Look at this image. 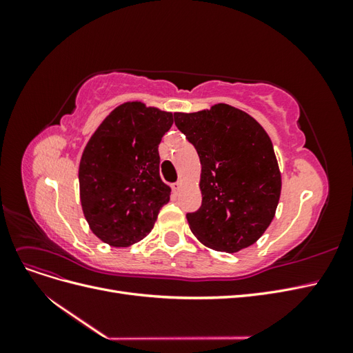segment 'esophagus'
Instances as JSON below:
<instances>
[{
	"label": "esophagus",
	"instance_id": "1",
	"mask_svg": "<svg viewBox=\"0 0 353 353\" xmlns=\"http://www.w3.org/2000/svg\"><path fill=\"white\" fill-rule=\"evenodd\" d=\"M181 185H183V184H181V181H178V183L172 184V191H174V193H175V194H178V193H179V190H181Z\"/></svg>",
	"mask_w": 353,
	"mask_h": 353
}]
</instances>
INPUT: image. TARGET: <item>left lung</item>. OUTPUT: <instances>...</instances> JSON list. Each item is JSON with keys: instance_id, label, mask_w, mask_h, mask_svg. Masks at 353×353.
<instances>
[{"instance_id": "1", "label": "left lung", "mask_w": 353, "mask_h": 353, "mask_svg": "<svg viewBox=\"0 0 353 353\" xmlns=\"http://www.w3.org/2000/svg\"><path fill=\"white\" fill-rule=\"evenodd\" d=\"M174 117L201 165V206L187 215L191 232L218 252L249 248L270 227L281 194L270 135L250 114L223 103Z\"/></svg>"}]
</instances>
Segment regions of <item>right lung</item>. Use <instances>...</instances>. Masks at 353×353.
<instances>
[{
	"label": "right lung",
	"mask_w": 353,
	"mask_h": 353,
	"mask_svg": "<svg viewBox=\"0 0 353 353\" xmlns=\"http://www.w3.org/2000/svg\"><path fill=\"white\" fill-rule=\"evenodd\" d=\"M174 114L141 101L117 105L83 148L79 196L91 231L113 248L143 240L170 188L159 175V144Z\"/></svg>",
	"instance_id": "1"
}]
</instances>
